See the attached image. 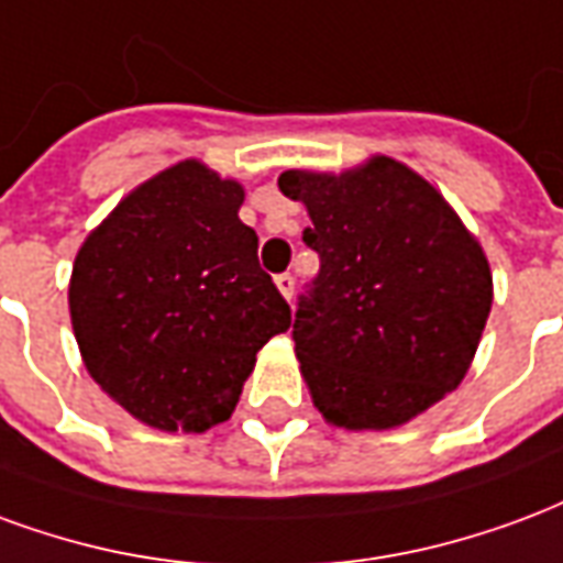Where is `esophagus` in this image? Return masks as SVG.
Instances as JSON below:
<instances>
[{"instance_id":"1","label":"esophagus","mask_w":563,"mask_h":563,"mask_svg":"<svg viewBox=\"0 0 563 563\" xmlns=\"http://www.w3.org/2000/svg\"><path fill=\"white\" fill-rule=\"evenodd\" d=\"M276 287L282 290V297L290 299L294 297V287H297V278L290 276V273H282V276H276Z\"/></svg>"}]
</instances>
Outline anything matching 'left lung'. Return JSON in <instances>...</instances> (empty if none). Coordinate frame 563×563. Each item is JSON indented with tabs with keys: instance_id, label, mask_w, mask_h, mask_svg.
I'll list each match as a JSON object with an SVG mask.
<instances>
[{
	"instance_id": "8db88e82",
	"label": "left lung",
	"mask_w": 563,
	"mask_h": 563,
	"mask_svg": "<svg viewBox=\"0 0 563 563\" xmlns=\"http://www.w3.org/2000/svg\"><path fill=\"white\" fill-rule=\"evenodd\" d=\"M309 207L321 269L299 294L294 342L314 408L347 429H393L465 377L492 309L479 242L411 167L377 155L342 176L285 170Z\"/></svg>"
}]
</instances>
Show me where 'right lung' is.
<instances>
[{"label": "right lung", "mask_w": 563, "mask_h": 563, "mask_svg": "<svg viewBox=\"0 0 563 563\" xmlns=\"http://www.w3.org/2000/svg\"><path fill=\"white\" fill-rule=\"evenodd\" d=\"M242 186L203 164L152 176L77 252L68 306L110 399L164 432L224 422L290 306L240 221Z\"/></svg>", "instance_id": "right-lung-1"}]
</instances>
